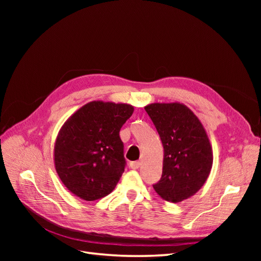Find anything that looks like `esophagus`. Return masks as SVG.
<instances>
[{
  "mask_svg": "<svg viewBox=\"0 0 261 261\" xmlns=\"http://www.w3.org/2000/svg\"><path fill=\"white\" fill-rule=\"evenodd\" d=\"M129 167H130L132 169H134V170H136V169H138V168L140 167V162H139V161L130 162V163H129Z\"/></svg>",
  "mask_w": 261,
  "mask_h": 261,
  "instance_id": "1",
  "label": "esophagus"
}]
</instances>
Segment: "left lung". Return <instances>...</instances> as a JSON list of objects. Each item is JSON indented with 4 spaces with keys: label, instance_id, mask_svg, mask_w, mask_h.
Masks as SVG:
<instances>
[{
    "label": "left lung",
    "instance_id": "1",
    "mask_svg": "<svg viewBox=\"0 0 261 261\" xmlns=\"http://www.w3.org/2000/svg\"><path fill=\"white\" fill-rule=\"evenodd\" d=\"M163 145L161 179L153 185L162 199L173 203L194 196L206 183L213 162L206 129L191 109L179 102L145 107Z\"/></svg>",
    "mask_w": 261,
    "mask_h": 261
}]
</instances>
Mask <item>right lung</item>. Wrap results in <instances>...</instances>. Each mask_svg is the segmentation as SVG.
<instances>
[{"label": "right lung", "instance_id": "right-lung-1", "mask_svg": "<svg viewBox=\"0 0 261 261\" xmlns=\"http://www.w3.org/2000/svg\"><path fill=\"white\" fill-rule=\"evenodd\" d=\"M133 112L127 103L91 101L63 124L54 144V167L78 198L93 201L115 188L125 169L120 130Z\"/></svg>", "mask_w": 261, "mask_h": 261}]
</instances>
